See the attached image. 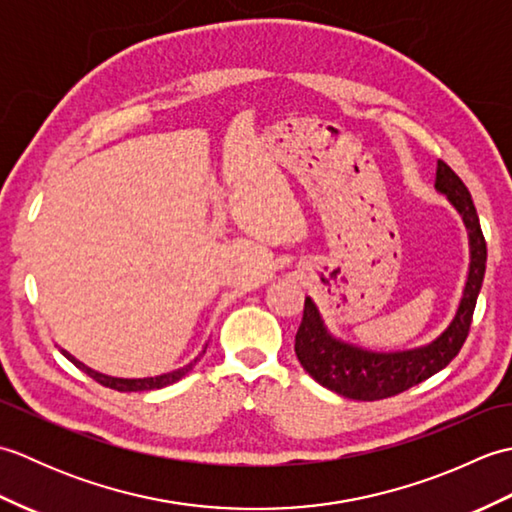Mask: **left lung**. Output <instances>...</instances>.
I'll use <instances>...</instances> for the list:
<instances>
[{
  "label": "left lung",
  "instance_id": "obj_1",
  "mask_svg": "<svg viewBox=\"0 0 512 512\" xmlns=\"http://www.w3.org/2000/svg\"><path fill=\"white\" fill-rule=\"evenodd\" d=\"M436 187L447 193L455 209L462 213L471 239V270L458 314L449 328L427 347L396 354H374L332 339L325 332L314 303L306 299L295 336V352L303 369L319 385L352 400H383L438 374L460 354L471 330L477 295L486 273V239L469 189L444 160L438 162Z\"/></svg>",
  "mask_w": 512,
  "mask_h": 512
}]
</instances>
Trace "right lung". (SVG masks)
Returning <instances> with one entry per match:
<instances>
[{
  "mask_svg": "<svg viewBox=\"0 0 512 512\" xmlns=\"http://www.w3.org/2000/svg\"><path fill=\"white\" fill-rule=\"evenodd\" d=\"M63 352V350H61ZM204 354V352H202ZM63 356L68 358V361H72L76 367L83 369L85 374H88L90 378H94L96 383H101L105 387L110 389H116V391H149V389H160V387H167L171 383H176V380H180L184 374L189 372V369H193V365L198 363V358L195 361H191L189 365H184L182 369H176V372L171 374H162V376H156V378H136V380H129V378H112V376H105V374H99V372H92L90 367H85L83 363L76 361L74 356H70L68 352H63Z\"/></svg>",
  "mask_w": 512,
  "mask_h": 512,
  "instance_id": "add662e5",
  "label": "right lung"
}]
</instances>
